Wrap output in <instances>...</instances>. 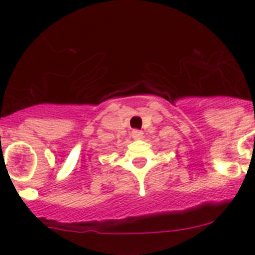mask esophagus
<instances>
[{"mask_svg":"<svg viewBox=\"0 0 255 255\" xmlns=\"http://www.w3.org/2000/svg\"><path fill=\"white\" fill-rule=\"evenodd\" d=\"M130 136H132V138L134 139H141L142 137H143V132L139 129H133L132 133H130Z\"/></svg>","mask_w":255,"mask_h":255,"instance_id":"34e87169","label":"esophagus"}]
</instances>
